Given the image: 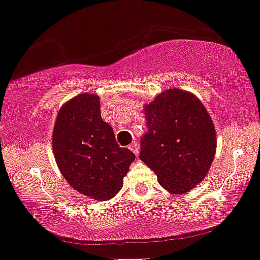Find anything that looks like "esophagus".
<instances>
[{"instance_id":"1","label":"esophagus","mask_w":260,"mask_h":260,"mask_svg":"<svg viewBox=\"0 0 260 260\" xmlns=\"http://www.w3.org/2000/svg\"><path fill=\"white\" fill-rule=\"evenodd\" d=\"M129 149L133 152L135 154H138V152H140V148H138V143L137 142H132L129 145Z\"/></svg>"}]
</instances>
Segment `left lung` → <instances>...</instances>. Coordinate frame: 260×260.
Wrapping results in <instances>:
<instances>
[{
    "label": "left lung",
    "instance_id": "obj_1",
    "mask_svg": "<svg viewBox=\"0 0 260 260\" xmlns=\"http://www.w3.org/2000/svg\"><path fill=\"white\" fill-rule=\"evenodd\" d=\"M148 132L140 158L171 193H185L205 179L216 151L214 123L193 94L169 89L145 107Z\"/></svg>",
    "mask_w": 260,
    "mask_h": 260
}]
</instances>
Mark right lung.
Instances as JSON below:
<instances>
[{
    "label": "right lung",
    "mask_w": 260,
    "mask_h": 260,
    "mask_svg": "<svg viewBox=\"0 0 260 260\" xmlns=\"http://www.w3.org/2000/svg\"><path fill=\"white\" fill-rule=\"evenodd\" d=\"M57 167L73 188L95 200L114 198L136 156L119 147L102 119L95 94H79L60 108L52 133Z\"/></svg>",
    "instance_id": "add662e5"
}]
</instances>
